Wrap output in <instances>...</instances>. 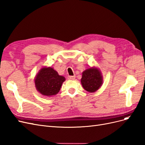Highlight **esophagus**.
I'll return each mask as SVG.
<instances>
[{
    "label": "esophagus",
    "instance_id": "obj_1",
    "mask_svg": "<svg viewBox=\"0 0 145 145\" xmlns=\"http://www.w3.org/2000/svg\"><path fill=\"white\" fill-rule=\"evenodd\" d=\"M68 79H71V80H73V79H75V76H69Z\"/></svg>",
    "mask_w": 145,
    "mask_h": 145
}]
</instances>
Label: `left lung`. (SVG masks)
Wrapping results in <instances>:
<instances>
[{
    "instance_id": "1",
    "label": "left lung",
    "mask_w": 145,
    "mask_h": 145,
    "mask_svg": "<svg viewBox=\"0 0 145 145\" xmlns=\"http://www.w3.org/2000/svg\"><path fill=\"white\" fill-rule=\"evenodd\" d=\"M82 74L81 84L83 88L88 92H95L103 84V76L101 72L96 67L87 69Z\"/></svg>"
}]
</instances>
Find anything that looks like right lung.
I'll return each instance as SVG.
<instances>
[{
    "instance_id": "obj_1",
    "label": "right lung",
    "mask_w": 145,
    "mask_h": 145,
    "mask_svg": "<svg viewBox=\"0 0 145 145\" xmlns=\"http://www.w3.org/2000/svg\"><path fill=\"white\" fill-rule=\"evenodd\" d=\"M66 80L63 76L51 67H42L35 77L34 82L37 90L40 94L52 96L59 91L63 82Z\"/></svg>"
}]
</instances>
